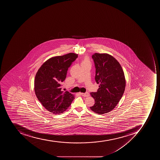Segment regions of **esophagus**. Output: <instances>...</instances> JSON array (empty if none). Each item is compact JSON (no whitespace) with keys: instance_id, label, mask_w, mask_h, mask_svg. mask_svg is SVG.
<instances>
[{"instance_id":"34e87169","label":"esophagus","mask_w":160,"mask_h":160,"mask_svg":"<svg viewBox=\"0 0 160 160\" xmlns=\"http://www.w3.org/2000/svg\"><path fill=\"white\" fill-rule=\"evenodd\" d=\"M82 96H83V97H88L89 96V93L88 92H86V93H81Z\"/></svg>"}]
</instances>
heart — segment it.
Wrapping results in <instances>:
<instances>
[{
	"mask_svg": "<svg viewBox=\"0 0 160 160\" xmlns=\"http://www.w3.org/2000/svg\"><path fill=\"white\" fill-rule=\"evenodd\" d=\"M89 63H90V62H89V59L87 57H85L82 60V64H89Z\"/></svg>",
	"mask_w": 160,
	"mask_h": 160,
	"instance_id": "obj_1",
	"label": "heart"
}]
</instances>
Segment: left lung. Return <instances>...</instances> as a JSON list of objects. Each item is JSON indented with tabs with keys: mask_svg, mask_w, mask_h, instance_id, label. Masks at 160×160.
<instances>
[{
	"mask_svg": "<svg viewBox=\"0 0 160 160\" xmlns=\"http://www.w3.org/2000/svg\"><path fill=\"white\" fill-rule=\"evenodd\" d=\"M96 68L95 80L99 84L96 92L90 94L95 101L91 110L99 115L110 112L122 98L126 87L125 74L117 60L108 53L92 56Z\"/></svg>",
	"mask_w": 160,
	"mask_h": 160,
	"instance_id": "8db88e82",
	"label": "left lung"
}]
</instances>
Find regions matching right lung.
Here are the masks:
<instances>
[{
	"label": "right lung",
	"mask_w": 160,
	"mask_h": 160,
	"mask_svg": "<svg viewBox=\"0 0 160 160\" xmlns=\"http://www.w3.org/2000/svg\"><path fill=\"white\" fill-rule=\"evenodd\" d=\"M78 54L69 53L52 57L42 64L35 75L34 92L38 101L53 114L62 113L71 106L74 98L69 92L62 91L61 84L67 72Z\"/></svg>",
	"instance_id": "add662e5"
}]
</instances>
